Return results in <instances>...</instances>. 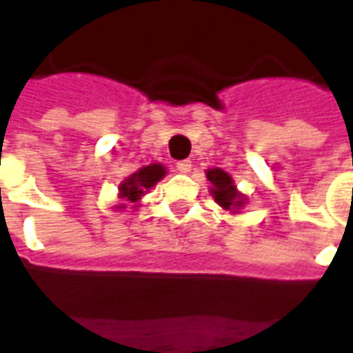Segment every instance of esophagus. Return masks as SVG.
I'll return each instance as SVG.
<instances>
[{
  "mask_svg": "<svg viewBox=\"0 0 353 353\" xmlns=\"http://www.w3.org/2000/svg\"><path fill=\"white\" fill-rule=\"evenodd\" d=\"M176 169H179L180 173H190V171H192V161L190 160L176 161Z\"/></svg>",
  "mask_w": 353,
  "mask_h": 353,
  "instance_id": "1",
  "label": "esophagus"
}]
</instances>
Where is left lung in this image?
<instances>
[{"instance_id": "obj_1", "label": "left lung", "mask_w": 353, "mask_h": 353, "mask_svg": "<svg viewBox=\"0 0 353 353\" xmlns=\"http://www.w3.org/2000/svg\"><path fill=\"white\" fill-rule=\"evenodd\" d=\"M206 179L212 184V197H214V201L221 208L230 212H238L245 205V195L238 192L232 176L229 173H225L223 169H219V167L208 169L206 171Z\"/></svg>"}]
</instances>
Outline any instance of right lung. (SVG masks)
I'll return each mask as SVG.
<instances>
[{
  "mask_svg": "<svg viewBox=\"0 0 353 353\" xmlns=\"http://www.w3.org/2000/svg\"><path fill=\"white\" fill-rule=\"evenodd\" d=\"M165 167L161 165V163H150L147 167H141L137 173L128 176L119 186V199L124 201V203L117 206V208H126V203H137L145 195V192L156 186V182H160L165 176Z\"/></svg>",
  "mask_w": 353,
  "mask_h": 353,
  "instance_id": "add662e5",
  "label": "right lung"
}]
</instances>
